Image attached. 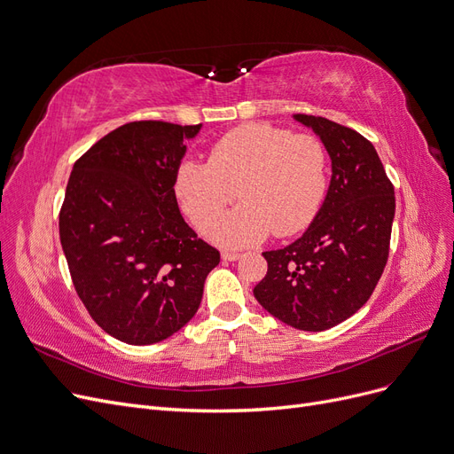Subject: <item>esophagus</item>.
<instances>
[{"label": "esophagus", "instance_id": "1", "mask_svg": "<svg viewBox=\"0 0 454 454\" xmlns=\"http://www.w3.org/2000/svg\"><path fill=\"white\" fill-rule=\"evenodd\" d=\"M239 253H231V250H223V260L224 262H236V260H239Z\"/></svg>", "mask_w": 454, "mask_h": 454}]
</instances>
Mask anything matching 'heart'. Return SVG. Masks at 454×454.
<instances>
[{"label": "heart", "instance_id": "b5f03b06", "mask_svg": "<svg viewBox=\"0 0 454 454\" xmlns=\"http://www.w3.org/2000/svg\"><path fill=\"white\" fill-rule=\"evenodd\" d=\"M329 160L324 144L310 134H295L247 123L226 132L207 162L183 160L174 174V196L184 216L206 230L239 189L241 207L217 219L207 238L241 248L275 236H294L320 211L327 191Z\"/></svg>", "mask_w": 454, "mask_h": 454}]
</instances>
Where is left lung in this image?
<instances>
[{"instance_id":"1","label":"left lung","mask_w":454,"mask_h":454,"mask_svg":"<svg viewBox=\"0 0 454 454\" xmlns=\"http://www.w3.org/2000/svg\"><path fill=\"white\" fill-rule=\"evenodd\" d=\"M294 120L320 137L331 181L320 211L292 245L267 250L258 303L301 331H325L354 316L372 295L389 256L395 189L374 145L325 117Z\"/></svg>"}]
</instances>
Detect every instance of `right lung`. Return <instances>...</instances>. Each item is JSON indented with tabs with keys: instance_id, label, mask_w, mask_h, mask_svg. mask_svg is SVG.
Masks as SVG:
<instances>
[{
	"instance_id": "add662e5",
	"label": "right lung",
	"mask_w": 454,
	"mask_h": 454,
	"mask_svg": "<svg viewBox=\"0 0 454 454\" xmlns=\"http://www.w3.org/2000/svg\"><path fill=\"white\" fill-rule=\"evenodd\" d=\"M200 125L132 121L73 166L59 239L78 297L114 339L145 346L196 314L221 262L198 239L174 196V174Z\"/></svg>"
}]
</instances>
